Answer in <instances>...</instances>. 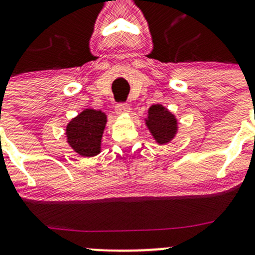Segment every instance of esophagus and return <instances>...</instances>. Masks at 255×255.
Here are the masks:
<instances>
[{"label":"esophagus","mask_w":255,"mask_h":255,"mask_svg":"<svg viewBox=\"0 0 255 255\" xmlns=\"http://www.w3.org/2000/svg\"><path fill=\"white\" fill-rule=\"evenodd\" d=\"M116 112L117 115H127L130 112V107L127 104H120L116 107Z\"/></svg>","instance_id":"34e87169"}]
</instances>
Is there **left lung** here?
I'll return each mask as SVG.
<instances>
[{
    "mask_svg": "<svg viewBox=\"0 0 255 255\" xmlns=\"http://www.w3.org/2000/svg\"><path fill=\"white\" fill-rule=\"evenodd\" d=\"M144 123L153 139L159 145L170 143L179 132L176 116L161 104L151 105L149 107Z\"/></svg>",
    "mask_w": 255,
    "mask_h": 255,
    "instance_id": "obj_1",
    "label": "left lung"
}]
</instances>
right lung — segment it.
<instances>
[{"label":"right lung","mask_w":255,"mask_h":255,"mask_svg":"<svg viewBox=\"0 0 255 255\" xmlns=\"http://www.w3.org/2000/svg\"><path fill=\"white\" fill-rule=\"evenodd\" d=\"M106 125V113L101 110L85 109L66 125V142L82 158L99 155Z\"/></svg>","instance_id":"1"}]
</instances>
